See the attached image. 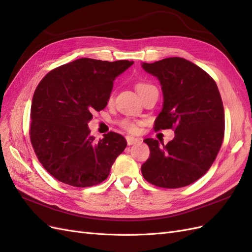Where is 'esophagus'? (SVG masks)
<instances>
[{
    "label": "esophagus",
    "mask_w": 252,
    "mask_h": 252,
    "mask_svg": "<svg viewBox=\"0 0 252 252\" xmlns=\"http://www.w3.org/2000/svg\"><path fill=\"white\" fill-rule=\"evenodd\" d=\"M126 140H127V144L128 145H133V144H136V143L140 142V139L133 138V136H130V135H127L126 136Z\"/></svg>",
    "instance_id": "obj_1"
}]
</instances>
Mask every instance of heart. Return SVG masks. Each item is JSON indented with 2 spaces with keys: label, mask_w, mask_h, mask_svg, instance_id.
I'll return each mask as SVG.
<instances>
[{
  "label": "heart",
  "mask_w": 252,
  "mask_h": 252,
  "mask_svg": "<svg viewBox=\"0 0 252 252\" xmlns=\"http://www.w3.org/2000/svg\"><path fill=\"white\" fill-rule=\"evenodd\" d=\"M151 85L150 84H147V83H139V84H136V91H138V93L140 94V93H142V91L144 90V89H146V88H148V87H150ZM122 126H123L125 129H127V130H129V131H131V132H134L135 130H136V125L134 124V123H132V122H130V121H124V122H122Z\"/></svg>",
  "instance_id": "heart-1"
}]
</instances>
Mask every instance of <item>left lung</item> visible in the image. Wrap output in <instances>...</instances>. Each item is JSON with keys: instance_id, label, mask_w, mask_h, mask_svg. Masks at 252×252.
I'll return each instance as SVG.
<instances>
[{"instance_id": "8db88e82", "label": "left lung", "mask_w": 252, "mask_h": 252, "mask_svg": "<svg viewBox=\"0 0 252 252\" xmlns=\"http://www.w3.org/2000/svg\"><path fill=\"white\" fill-rule=\"evenodd\" d=\"M162 86L164 102L155 130L174 129L166 145L146 139L149 158L142 167L144 179L163 188L192 184L208 171L224 139L225 114L217 84L202 68L183 58L143 63Z\"/></svg>"}]
</instances>
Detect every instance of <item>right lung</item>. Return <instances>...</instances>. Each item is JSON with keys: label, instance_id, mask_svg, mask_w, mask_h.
I'll return each instance as SVG.
<instances>
[{"label": "right lung", "instance_id": "right-lung-1", "mask_svg": "<svg viewBox=\"0 0 252 252\" xmlns=\"http://www.w3.org/2000/svg\"><path fill=\"white\" fill-rule=\"evenodd\" d=\"M133 64L83 58L48 72L37 85L30 110V141L40 163L53 178L74 187L107 179L124 151L123 135H90L89 121L107 105L113 81Z\"/></svg>", "mask_w": 252, "mask_h": 252}]
</instances>
